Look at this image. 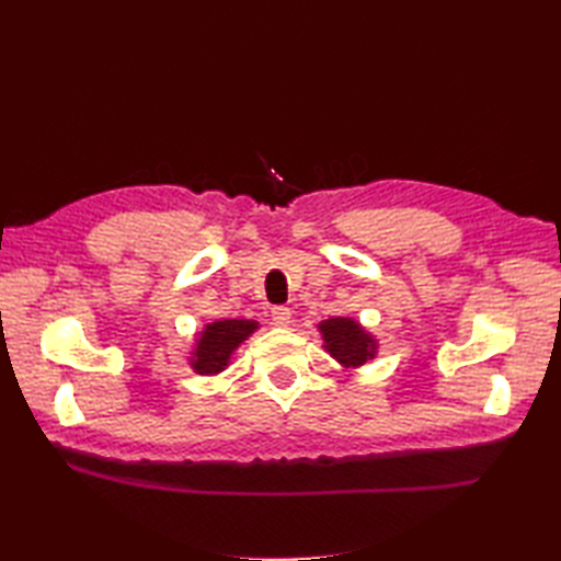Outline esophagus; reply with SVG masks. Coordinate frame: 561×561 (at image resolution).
<instances>
[{
  "label": "esophagus",
  "mask_w": 561,
  "mask_h": 561,
  "mask_svg": "<svg viewBox=\"0 0 561 561\" xmlns=\"http://www.w3.org/2000/svg\"><path fill=\"white\" fill-rule=\"evenodd\" d=\"M272 323L277 328H289L291 323V311L287 306H274L272 308Z\"/></svg>",
  "instance_id": "1"
}]
</instances>
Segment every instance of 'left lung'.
Instances as JSON below:
<instances>
[{"label": "left lung", "instance_id": "left-lung-1", "mask_svg": "<svg viewBox=\"0 0 561 561\" xmlns=\"http://www.w3.org/2000/svg\"><path fill=\"white\" fill-rule=\"evenodd\" d=\"M323 335V350L344 368H359L376 359L378 342L354 318H330L318 325Z\"/></svg>", "mask_w": 561, "mask_h": 561}]
</instances>
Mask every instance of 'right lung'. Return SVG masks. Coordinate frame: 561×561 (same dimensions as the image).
<instances>
[{"mask_svg": "<svg viewBox=\"0 0 561 561\" xmlns=\"http://www.w3.org/2000/svg\"><path fill=\"white\" fill-rule=\"evenodd\" d=\"M257 320L245 318H226L214 320L197 332L195 347L190 352L187 362L199 376H217L229 366L233 352L257 330Z\"/></svg>", "mask_w": 561, "mask_h": 561, "instance_id": "add662e5", "label": "right lung"}]
</instances>
